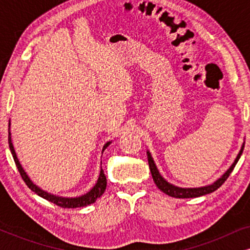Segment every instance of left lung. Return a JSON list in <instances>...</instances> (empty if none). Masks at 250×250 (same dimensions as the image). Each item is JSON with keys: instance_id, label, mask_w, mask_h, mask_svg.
Listing matches in <instances>:
<instances>
[{"instance_id": "obj_1", "label": "left lung", "mask_w": 250, "mask_h": 250, "mask_svg": "<svg viewBox=\"0 0 250 250\" xmlns=\"http://www.w3.org/2000/svg\"><path fill=\"white\" fill-rule=\"evenodd\" d=\"M244 148H245V143L242 145L241 146V150L240 152L238 153L237 158H235L234 163L232 164L230 168H229L227 172L223 174V176L221 177V179H218L216 182H214L213 184H210V186H207V187H201V188H192V189H184V188H179V187H174L173 184H169L167 181H165L160 175L158 169H157V167L155 165V163H153V159L151 155H150V152L148 151V162H149V168H150V172H151V175H152V179H153V182L156 183V186L158 187L159 190H162L164 193L168 194L170 197H174V198H196V197H200V196H205V194H208V193H211L214 192L215 190H217L218 188H220L222 184H223L225 181L228 180V177L230 176V174L232 173V170L237 165L239 158H240L242 151H244Z\"/></svg>"}]
</instances>
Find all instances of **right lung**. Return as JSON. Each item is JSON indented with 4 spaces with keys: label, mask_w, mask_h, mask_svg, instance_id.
Here are the masks:
<instances>
[{
    "label": "right lung",
    "mask_w": 250,
    "mask_h": 250,
    "mask_svg": "<svg viewBox=\"0 0 250 250\" xmlns=\"http://www.w3.org/2000/svg\"><path fill=\"white\" fill-rule=\"evenodd\" d=\"M10 135H11V134H10V132H9V146H10V150H11L13 160H15L17 168H18L20 175H21L22 180L25 181L27 187H28L32 191H34V192H35L36 194H39L40 197H42V198H44V199L49 200V201H51V203L56 204L57 206H60L62 208H77V207H85V206H87V205H91V204L95 203V200H97L98 198H100L102 194H104V190H105V187H107V179H105L104 169H102V168H101L100 175H99L98 182L93 187V189H92L90 192H87L86 194H84V196H82V197H77V198L57 197V196H53V194H51V193H47L46 191H43L42 189H40L39 187L35 186V184H34L32 181L29 180L28 175H27V174L25 173V170L22 169L21 165H20L19 160H18V158H17L15 149H13V146H12V142H11V136H10ZM109 145H110V142L105 143V145L104 146V149H102V151H104L105 148H107Z\"/></svg>",
    "instance_id": "obj_1"
}]
</instances>
